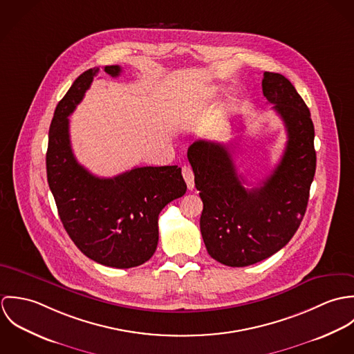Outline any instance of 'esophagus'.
<instances>
[{"label":"esophagus","instance_id":"obj_1","mask_svg":"<svg viewBox=\"0 0 354 354\" xmlns=\"http://www.w3.org/2000/svg\"><path fill=\"white\" fill-rule=\"evenodd\" d=\"M183 177H184V180L187 183L188 189L192 191L194 187H195V177H194V171H192L191 166H187V165L183 166Z\"/></svg>","mask_w":354,"mask_h":354}]
</instances>
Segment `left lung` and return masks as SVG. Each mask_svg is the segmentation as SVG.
<instances>
[{"label": "left lung", "mask_w": 354, "mask_h": 354, "mask_svg": "<svg viewBox=\"0 0 354 354\" xmlns=\"http://www.w3.org/2000/svg\"><path fill=\"white\" fill-rule=\"evenodd\" d=\"M263 95L282 118L288 142L272 173L244 188L229 147L198 140L188 149L195 187L203 201L201 232L208 254L245 267L282 250L297 232L316 170L310 111L282 75L264 72Z\"/></svg>", "instance_id": "left-lung-1"}]
</instances>
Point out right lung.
Returning <instances> with one entry per match:
<instances>
[{
    "mask_svg": "<svg viewBox=\"0 0 354 354\" xmlns=\"http://www.w3.org/2000/svg\"><path fill=\"white\" fill-rule=\"evenodd\" d=\"M98 72L100 68H93L82 73L55 107L46 152L48 183L75 245L100 264L131 268L151 259L159 237V212L187 192V184L178 166H143L101 178L76 160L68 117ZM104 72L117 77L121 68L110 65Z\"/></svg>",
    "mask_w": 354,
    "mask_h": 354,
    "instance_id": "1",
    "label": "right lung"
}]
</instances>
